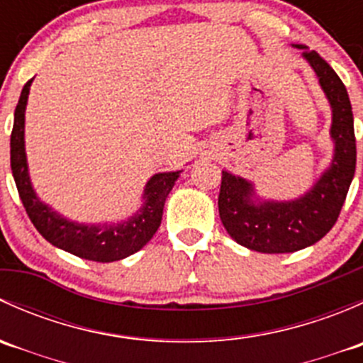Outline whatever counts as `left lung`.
Segmentation results:
<instances>
[{
	"label": "left lung",
	"instance_id": "8db88e82",
	"mask_svg": "<svg viewBox=\"0 0 363 363\" xmlns=\"http://www.w3.org/2000/svg\"><path fill=\"white\" fill-rule=\"evenodd\" d=\"M302 56L320 79L332 107L330 137L334 158L316 184L290 202H256L250 181L223 172L219 218L235 242L258 252H294L323 239L337 221L357 167V144L351 101L342 80L330 65L306 45Z\"/></svg>",
	"mask_w": 363,
	"mask_h": 363
}]
</instances>
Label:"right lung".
<instances>
[{"mask_svg": "<svg viewBox=\"0 0 363 363\" xmlns=\"http://www.w3.org/2000/svg\"><path fill=\"white\" fill-rule=\"evenodd\" d=\"M31 80L26 82L19 104L13 113V130L10 137V164L16 179L17 191L35 228L45 240L60 250L93 262H117L140 251L161 225L164 200L177 181V172H163L149 179L144 189V205L131 218L113 225H82L69 221L56 211L40 202L28 174L24 149V112L28 104Z\"/></svg>", "mask_w": 363, "mask_h": 363, "instance_id": "obj_1", "label": "right lung"}]
</instances>
